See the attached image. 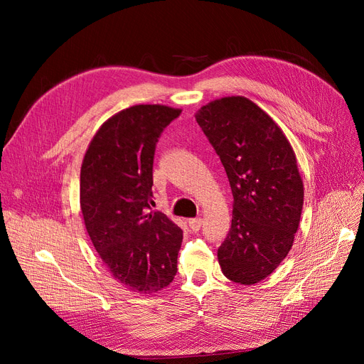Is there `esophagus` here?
Here are the masks:
<instances>
[{
    "instance_id": "esophagus-1",
    "label": "esophagus",
    "mask_w": 364,
    "mask_h": 364,
    "mask_svg": "<svg viewBox=\"0 0 364 364\" xmlns=\"http://www.w3.org/2000/svg\"><path fill=\"white\" fill-rule=\"evenodd\" d=\"M202 218H192L188 220V227L192 228V232H199L200 227H202Z\"/></svg>"
}]
</instances>
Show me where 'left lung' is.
I'll return each mask as SVG.
<instances>
[{
  "mask_svg": "<svg viewBox=\"0 0 364 364\" xmlns=\"http://www.w3.org/2000/svg\"><path fill=\"white\" fill-rule=\"evenodd\" d=\"M196 121L215 149L233 193V218L218 247L227 279L254 284L291 251L304 186L295 153L277 124L240 95L214 100Z\"/></svg>",
  "mask_w": 364,
  "mask_h": 364,
  "instance_id": "1",
  "label": "left lung"
}]
</instances>
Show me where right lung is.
Here are the masks:
<instances>
[{"label": "right lung", "mask_w": 364, "mask_h": 364, "mask_svg": "<svg viewBox=\"0 0 364 364\" xmlns=\"http://www.w3.org/2000/svg\"><path fill=\"white\" fill-rule=\"evenodd\" d=\"M180 109L137 105L107 119L81 166V211L110 274L128 289L153 294L174 280L183 230L153 205V158Z\"/></svg>", "instance_id": "obj_1"}]
</instances>
